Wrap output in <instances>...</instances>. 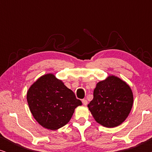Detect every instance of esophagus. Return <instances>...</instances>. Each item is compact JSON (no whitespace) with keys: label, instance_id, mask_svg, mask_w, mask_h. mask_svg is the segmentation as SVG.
I'll list each match as a JSON object with an SVG mask.
<instances>
[{"label":"esophagus","instance_id":"1","mask_svg":"<svg viewBox=\"0 0 152 152\" xmlns=\"http://www.w3.org/2000/svg\"><path fill=\"white\" fill-rule=\"evenodd\" d=\"M82 103L84 106H86V105H87V104H88V101H87L86 99H82Z\"/></svg>","mask_w":152,"mask_h":152}]
</instances>
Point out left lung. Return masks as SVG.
Masks as SVG:
<instances>
[{
	"label": "left lung",
	"instance_id": "8db88e82",
	"mask_svg": "<svg viewBox=\"0 0 152 152\" xmlns=\"http://www.w3.org/2000/svg\"><path fill=\"white\" fill-rule=\"evenodd\" d=\"M133 104L134 95L129 85L111 75L96 84L88 107L97 123L113 128L126 119Z\"/></svg>",
	"mask_w": 152,
	"mask_h": 152
}]
</instances>
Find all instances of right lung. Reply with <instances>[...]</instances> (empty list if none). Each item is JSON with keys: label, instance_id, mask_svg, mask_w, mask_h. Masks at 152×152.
Returning a JSON list of instances; mask_svg holds the SVG:
<instances>
[{"label": "right lung", "instance_id": "1", "mask_svg": "<svg viewBox=\"0 0 152 152\" xmlns=\"http://www.w3.org/2000/svg\"><path fill=\"white\" fill-rule=\"evenodd\" d=\"M27 101L33 117L47 129L65 126L75 109L82 104L72 91L53 73L41 76L27 92Z\"/></svg>", "mask_w": 152, "mask_h": 152}]
</instances>
